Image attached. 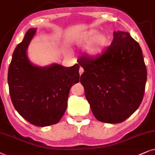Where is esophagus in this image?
Masks as SVG:
<instances>
[{"label":"esophagus","instance_id":"1","mask_svg":"<svg viewBox=\"0 0 155 155\" xmlns=\"http://www.w3.org/2000/svg\"><path fill=\"white\" fill-rule=\"evenodd\" d=\"M83 72H84V69L82 67H80L79 68V74H80V75H81V74H83Z\"/></svg>","mask_w":155,"mask_h":155}]
</instances>
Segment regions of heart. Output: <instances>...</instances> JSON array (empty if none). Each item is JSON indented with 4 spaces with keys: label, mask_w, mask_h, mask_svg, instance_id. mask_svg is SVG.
Wrapping results in <instances>:
<instances>
[{
    "label": "heart",
    "mask_w": 155,
    "mask_h": 155,
    "mask_svg": "<svg viewBox=\"0 0 155 155\" xmlns=\"http://www.w3.org/2000/svg\"><path fill=\"white\" fill-rule=\"evenodd\" d=\"M110 37L107 33H101L98 29L91 28L72 35L70 42L76 47H83L84 56L89 59L102 57L110 45Z\"/></svg>",
    "instance_id": "b5f03b06"
}]
</instances>
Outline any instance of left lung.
<instances>
[{"label":"left lung","mask_w":155,"mask_h":155,"mask_svg":"<svg viewBox=\"0 0 155 155\" xmlns=\"http://www.w3.org/2000/svg\"><path fill=\"white\" fill-rule=\"evenodd\" d=\"M80 80L95 117L106 123L123 122L139 108L143 98L147 69L141 47L128 32H113L102 57H81Z\"/></svg>","instance_id":"left-lung-1"}]
</instances>
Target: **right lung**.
Segmentation results:
<instances>
[{"mask_svg":"<svg viewBox=\"0 0 155 155\" xmlns=\"http://www.w3.org/2000/svg\"><path fill=\"white\" fill-rule=\"evenodd\" d=\"M36 32V28L30 29L15 47L8 82L18 113L31 124L45 127L57 124L64 114L70 88L79 81V65L52 63L40 67L31 62L27 51Z\"/></svg>","mask_w":155,"mask_h":155,"instance_id":"add662e5","label":"right lung"}]
</instances>
